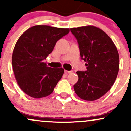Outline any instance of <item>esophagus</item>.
Segmentation results:
<instances>
[{
    "label": "esophagus",
    "instance_id": "1",
    "mask_svg": "<svg viewBox=\"0 0 131 131\" xmlns=\"http://www.w3.org/2000/svg\"><path fill=\"white\" fill-rule=\"evenodd\" d=\"M64 73H65L66 74H68V73L71 74V73H73V71H72V70H71V71H68V70H64Z\"/></svg>",
    "mask_w": 131,
    "mask_h": 131
}]
</instances>
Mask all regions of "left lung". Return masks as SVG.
Returning <instances> with one entry per match:
<instances>
[{"label": "left lung", "mask_w": 131, "mask_h": 131, "mask_svg": "<svg viewBox=\"0 0 131 131\" xmlns=\"http://www.w3.org/2000/svg\"><path fill=\"white\" fill-rule=\"evenodd\" d=\"M79 43L80 57L86 62L87 70L77 71L73 85L80 98L94 101L105 94L114 84L119 70V54L109 36L94 26L70 28Z\"/></svg>", "instance_id": "left-lung-1"}]
</instances>
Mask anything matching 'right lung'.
Listing matches in <instances>:
<instances>
[{
	"mask_svg": "<svg viewBox=\"0 0 131 131\" xmlns=\"http://www.w3.org/2000/svg\"><path fill=\"white\" fill-rule=\"evenodd\" d=\"M69 31V28L35 25L17 41L12 56L13 72L19 88L29 96L41 98L53 92L64 69L47 67L44 59Z\"/></svg>",
	"mask_w": 131,
	"mask_h": 131,
	"instance_id": "1",
	"label": "right lung"
}]
</instances>
